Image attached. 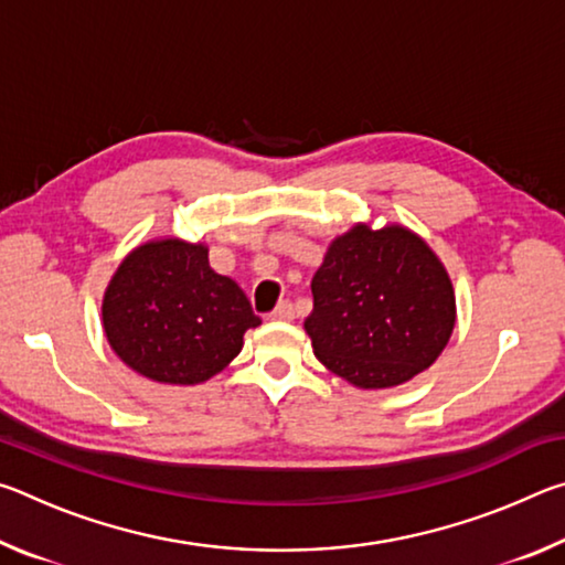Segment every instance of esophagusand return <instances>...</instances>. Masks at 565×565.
Segmentation results:
<instances>
[{"label": "esophagus", "instance_id": "34e87169", "mask_svg": "<svg viewBox=\"0 0 565 565\" xmlns=\"http://www.w3.org/2000/svg\"><path fill=\"white\" fill-rule=\"evenodd\" d=\"M271 321H294V306L291 301H281L276 309L271 311Z\"/></svg>", "mask_w": 565, "mask_h": 565}]
</instances>
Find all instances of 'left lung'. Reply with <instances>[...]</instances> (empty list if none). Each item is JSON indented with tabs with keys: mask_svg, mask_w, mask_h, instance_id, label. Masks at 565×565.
Here are the masks:
<instances>
[{
	"mask_svg": "<svg viewBox=\"0 0 565 565\" xmlns=\"http://www.w3.org/2000/svg\"><path fill=\"white\" fill-rule=\"evenodd\" d=\"M313 356L351 386H401L441 356L456 327L444 262L404 224H353L311 279Z\"/></svg>",
	"mask_w": 565,
	"mask_h": 565,
	"instance_id": "8db88e82",
	"label": "left lung"
}]
</instances>
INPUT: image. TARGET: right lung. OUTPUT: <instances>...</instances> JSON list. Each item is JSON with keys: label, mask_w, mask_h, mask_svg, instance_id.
I'll return each instance as SVG.
<instances>
[{"label": "right lung", "mask_w": 565, "mask_h": 565, "mask_svg": "<svg viewBox=\"0 0 565 565\" xmlns=\"http://www.w3.org/2000/svg\"><path fill=\"white\" fill-rule=\"evenodd\" d=\"M259 323L238 284L209 266V246L179 236L131 248L102 299L111 351L139 376L169 386L216 376Z\"/></svg>", "instance_id": "1"}]
</instances>
